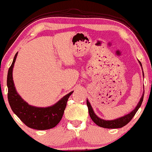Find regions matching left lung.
I'll list each match as a JSON object with an SVG mask.
<instances>
[{"label":"left lung","mask_w":152,"mask_h":152,"mask_svg":"<svg viewBox=\"0 0 152 152\" xmlns=\"http://www.w3.org/2000/svg\"><path fill=\"white\" fill-rule=\"evenodd\" d=\"M138 63H139L140 66H141V68H142V65H141V62L138 61ZM142 71H143V68H142ZM143 76L144 77V71H143ZM144 92H143L142 96H141V99H140L139 102H138L137 105H136V107H135L132 111L130 112L128 114L124 116L121 117V118H116V119L110 120V121L102 119V118H99V117L96 115L94 113V111L93 110L92 107H91V104H90V102L88 99H86V104H87L88 110H89L90 118H91V120H92V121H94V123H96L97 126L104 128H120L123 127V126H125L126 125H127L128 123L131 121V119L133 118V116L135 115L136 112L138 111V110L139 109V107H141V104H142L143 99H144Z\"/></svg>","instance_id":"1"}]
</instances>
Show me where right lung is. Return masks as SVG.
Listing matches in <instances>:
<instances>
[{
    "instance_id": "obj_1",
    "label": "right lung",
    "mask_w": 152,
    "mask_h": 152,
    "mask_svg": "<svg viewBox=\"0 0 152 152\" xmlns=\"http://www.w3.org/2000/svg\"><path fill=\"white\" fill-rule=\"evenodd\" d=\"M17 54L16 53L15 55L7 76L8 99L10 107L18 118L29 128L36 130H48L54 128L61 121L68 98L73 91L65 95L52 106L39 107L30 105L18 94L13 80V68Z\"/></svg>"
}]
</instances>
